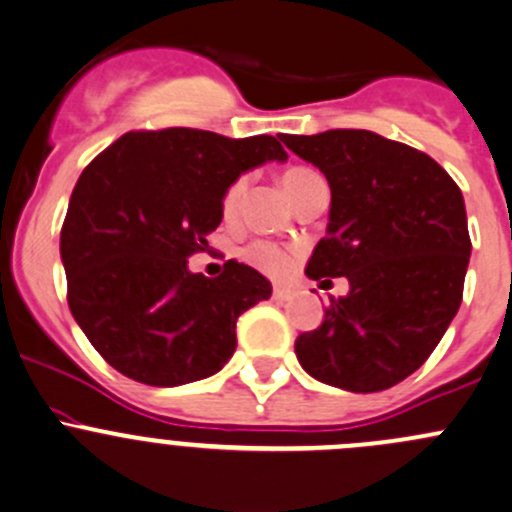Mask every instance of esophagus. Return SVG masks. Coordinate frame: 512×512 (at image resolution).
<instances>
[{
	"label": "esophagus",
	"mask_w": 512,
	"mask_h": 512,
	"mask_svg": "<svg viewBox=\"0 0 512 512\" xmlns=\"http://www.w3.org/2000/svg\"><path fill=\"white\" fill-rule=\"evenodd\" d=\"M293 298V291L288 286H273V300H291Z\"/></svg>",
	"instance_id": "34e87169"
}]
</instances>
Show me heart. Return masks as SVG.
Returning <instances> with one entry per match:
<instances>
[{
  "instance_id": "obj_1",
  "label": "heart",
  "mask_w": 512,
  "mask_h": 512,
  "mask_svg": "<svg viewBox=\"0 0 512 512\" xmlns=\"http://www.w3.org/2000/svg\"><path fill=\"white\" fill-rule=\"evenodd\" d=\"M315 177L318 175L310 170H305V167H293V170H288L286 175H283V187H286V192L291 194V199H293L295 194H298L305 184L313 182ZM244 192H246V177L234 179V182L226 187L224 199H221V212H224L226 219L234 217L236 209H239L241 197H244ZM244 256H246V261L254 263V266L261 268L263 273L278 278V276H286V273L293 268L295 249H291V246L273 244V241H254L251 246H246Z\"/></svg>"
}]
</instances>
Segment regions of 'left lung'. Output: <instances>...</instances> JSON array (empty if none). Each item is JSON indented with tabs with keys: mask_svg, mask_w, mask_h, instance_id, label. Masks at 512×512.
Returning <instances> with one entry per match:
<instances>
[{
	"mask_svg": "<svg viewBox=\"0 0 512 512\" xmlns=\"http://www.w3.org/2000/svg\"><path fill=\"white\" fill-rule=\"evenodd\" d=\"M283 142L333 194L305 273L350 281L320 328L298 335V362L347 392L394 387L424 365L461 305L471 256L461 189L429 155L370 130Z\"/></svg>",
	"mask_w": 512,
	"mask_h": 512,
	"instance_id": "8db88e82",
	"label": "left lung"
}]
</instances>
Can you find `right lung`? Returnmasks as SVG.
Masks as SVG:
<instances>
[{
    "mask_svg": "<svg viewBox=\"0 0 512 512\" xmlns=\"http://www.w3.org/2000/svg\"><path fill=\"white\" fill-rule=\"evenodd\" d=\"M286 162L273 135L125 133L81 172L61 229L68 308L105 362L135 382L212 377L236 350V320L271 283L239 261L219 278L187 268L219 226L221 199L246 170Z\"/></svg>",
    "mask_w": 512,
    "mask_h": 512,
    "instance_id": "1",
    "label": "right lung"
}]
</instances>
